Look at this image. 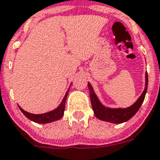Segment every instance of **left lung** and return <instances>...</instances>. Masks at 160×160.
<instances>
[{
	"mask_svg": "<svg viewBox=\"0 0 160 160\" xmlns=\"http://www.w3.org/2000/svg\"><path fill=\"white\" fill-rule=\"evenodd\" d=\"M145 78V88H144V91L142 92V95L138 97V99L136 101V102L134 105H132L131 106L128 107V108H125V109H121V108H118V109H111V108L104 106L100 102L98 98H97V95L94 92L93 88H92V85L90 84V83H88L92 107L95 116L97 117V118L100 119V120L108 122H112V123H115V124L123 123V122L130 120L132 117L138 112V110L141 107L142 104L143 102L144 98H145L147 90V85H148L147 72H146Z\"/></svg>",
	"mask_w": 160,
	"mask_h": 160,
	"instance_id": "obj_1",
	"label": "left lung"
}]
</instances>
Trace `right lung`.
<instances>
[{
    "label": "right lung",
    "mask_w": 160,
    "mask_h": 160,
    "mask_svg": "<svg viewBox=\"0 0 160 160\" xmlns=\"http://www.w3.org/2000/svg\"><path fill=\"white\" fill-rule=\"evenodd\" d=\"M69 89H70V88H69L68 90L67 91L66 94H65L64 97H63V101H62V102L60 103V105L57 107L56 109H54V110L52 111H50V112H47V113H42V114H34V113H28V112H26L24 109H22L20 106H18L19 109H21L22 113H23L27 118L33 121V122H36V123L46 124V123H50V122L59 120V119L63 116V113H64L65 103H66L67 97H68V94Z\"/></svg>",
    "instance_id": "1"
}]
</instances>
